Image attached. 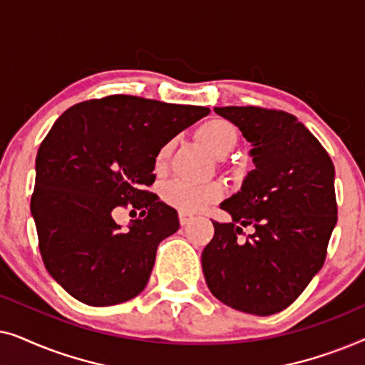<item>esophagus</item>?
<instances>
[{
    "instance_id": "1",
    "label": "esophagus",
    "mask_w": 365,
    "mask_h": 365,
    "mask_svg": "<svg viewBox=\"0 0 365 365\" xmlns=\"http://www.w3.org/2000/svg\"><path fill=\"white\" fill-rule=\"evenodd\" d=\"M191 219L192 216H189V214H184V212L179 214V222H181V226H186V224L191 222Z\"/></svg>"
}]
</instances>
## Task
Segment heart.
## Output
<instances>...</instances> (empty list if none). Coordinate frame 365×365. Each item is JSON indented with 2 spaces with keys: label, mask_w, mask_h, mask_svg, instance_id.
I'll return each instance as SVG.
<instances>
[{
  "label": "heart",
  "mask_w": 365,
  "mask_h": 365,
  "mask_svg": "<svg viewBox=\"0 0 365 365\" xmlns=\"http://www.w3.org/2000/svg\"><path fill=\"white\" fill-rule=\"evenodd\" d=\"M197 138L201 139L204 146H207L214 154L224 156L237 144L239 134L236 128L226 119L214 118L202 123L197 129ZM171 153V143H166L156 154V169L166 166V161ZM224 194L222 184L219 182H206V184H192L187 181H169L161 187L163 201L169 206L178 209L179 212L194 214L206 209L209 204L219 201Z\"/></svg>",
  "instance_id": "1"
}]
</instances>
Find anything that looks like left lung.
<instances>
[{
    "label": "left lung",
    "instance_id": "left-lung-1",
    "mask_svg": "<svg viewBox=\"0 0 365 365\" xmlns=\"http://www.w3.org/2000/svg\"><path fill=\"white\" fill-rule=\"evenodd\" d=\"M252 144L254 169L221 204L201 262L212 296L237 311L271 316L291 306L321 271L337 222L334 164L296 116L257 106L214 108ZM255 232L240 239L242 227Z\"/></svg>",
    "mask_w": 365,
    "mask_h": 365
}]
</instances>
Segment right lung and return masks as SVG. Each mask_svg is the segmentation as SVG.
<instances>
[{
    "instance_id": "add662e5",
    "label": "right lung",
    "mask_w": 365,
    "mask_h": 365,
    "mask_svg": "<svg viewBox=\"0 0 365 365\" xmlns=\"http://www.w3.org/2000/svg\"><path fill=\"white\" fill-rule=\"evenodd\" d=\"M207 114L113 94L56 119L36 154L31 214L44 267L74 299L114 306L146 287L159 242L179 229L176 209L148 191L156 154ZM128 203L142 214L121 230L112 212Z\"/></svg>"
}]
</instances>
